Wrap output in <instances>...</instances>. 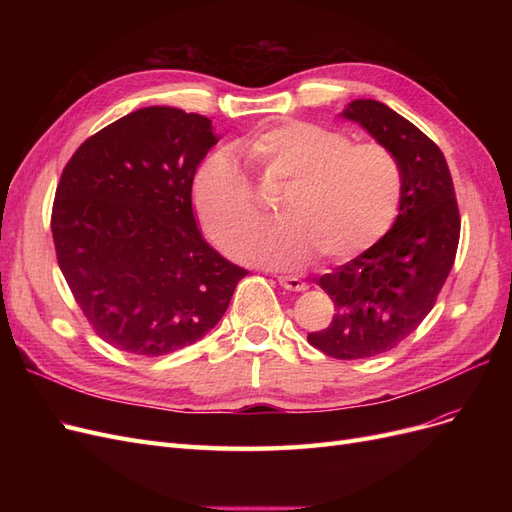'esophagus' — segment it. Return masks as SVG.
<instances>
[{
    "label": "esophagus",
    "mask_w": 512,
    "mask_h": 512,
    "mask_svg": "<svg viewBox=\"0 0 512 512\" xmlns=\"http://www.w3.org/2000/svg\"><path fill=\"white\" fill-rule=\"evenodd\" d=\"M277 282H280L282 288L294 290V292L307 288V284L301 280V277H294V275H277Z\"/></svg>",
    "instance_id": "34e87169"
}]
</instances>
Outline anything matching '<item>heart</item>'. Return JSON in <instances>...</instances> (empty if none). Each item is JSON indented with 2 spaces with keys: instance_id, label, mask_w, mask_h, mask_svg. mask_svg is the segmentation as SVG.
Instances as JSON below:
<instances>
[{
  "instance_id": "obj_1",
  "label": "heart",
  "mask_w": 512,
  "mask_h": 512,
  "mask_svg": "<svg viewBox=\"0 0 512 512\" xmlns=\"http://www.w3.org/2000/svg\"><path fill=\"white\" fill-rule=\"evenodd\" d=\"M262 177L284 183L282 222L254 230L260 218L250 177L226 151L198 166L194 209L209 237L241 260L269 267H303L314 254L327 262L354 258L376 245L399 215L404 173L380 143H354L344 132L312 121L260 128L237 145Z\"/></svg>"
}]
</instances>
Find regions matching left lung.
<instances>
[{
    "mask_svg": "<svg viewBox=\"0 0 512 512\" xmlns=\"http://www.w3.org/2000/svg\"><path fill=\"white\" fill-rule=\"evenodd\" d=\"M389 147L404 173L393 228L318 284L335 314L307 342L339 361L389 352L418 329L453 269L461 218L451 170L440 147L378 100H354L344 111Z\"/></svg>",
    "mask_w": 512,
    "mask_h": 512,
    "instance_id": "left-lung-1",
    "label": "left lung"
}]
</instances>
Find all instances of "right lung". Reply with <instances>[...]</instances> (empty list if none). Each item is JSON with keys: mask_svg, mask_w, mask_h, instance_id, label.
<instances>
[{"mask_svg": "<svg viewBox=\"0 0 512 512\" xmlns=\"http://www.w3.org/2000/svg\"><path fill=\"white\" fill-rule=\"evenodd\" d=\"M218 143L211 121L147 106L74 151L51 213L59 269L106 344L162 356L220 322L247 275L203 239L194 173Z\"/></svg>", "mask_w": 512, "mask_h": 512, "instance_id": "add662e5", "label": "right lung"}]
</instances>
